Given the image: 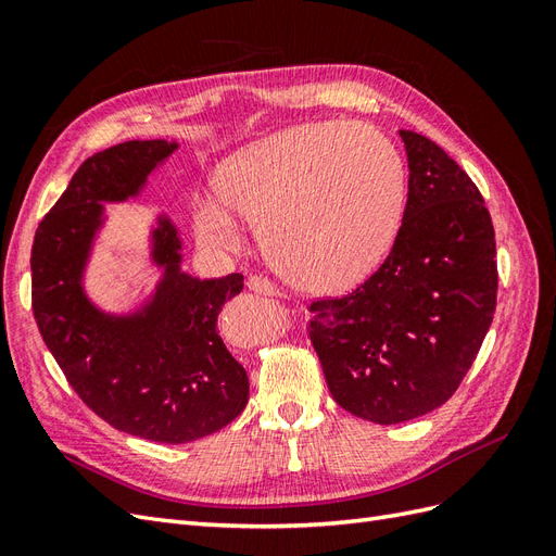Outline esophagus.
<instances>
[{"label": "esophagus", "mask_w": 556, "mask_h": 556, "mask_svg": "<svg viewBox=\"0 0 556 556\" xmlns=\"http://www.w3.org/2000/svg\"><path fill=\"white\" fill-rule=\"evenodd\" d=\"M248 290L255 292V294H264V296H274V294H280L276 285L264 278V276H250L248 278Z\"/></svg>", "instance_id": "34e87169"}]
</instances>
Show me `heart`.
Returning a JSON list of instances; mask_svg holds the SVG:
<instances>
[{"label": "heart", "mask_w": 556, "mask_h": 556, "mask_svg": "<svg viewBox=\"0 0 556 556\" xmlns=\"http://www.w3.org/2000/svg\"><path fill=\"white\" fill-rule=\"evenodd\" d=\"M215 197L194 204L199 239L239 243L243 217L268 262L294 288L327 294L364 280L390 252L406 199V166L371 125L313 123L227 157Z\"/></svg>", "instance_id": "heart-1"}]
</instances>
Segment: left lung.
<instances>
[{"label":"left lung","mask_w":556,"mask_h":556,"mask_svg":"<svg viewBox=\"0 0 556 556\" xmlns=\"http://www.w3.org/2000/svg\"><path fill=\"white\" fill-rule=\"evenodd\" d=\"M408 201L392 252L343 299L313 301L311 343L333 401L408 422L457 392L492 327L496 241L476 182L441 146L399 129Z\"/></svg>","instance_id":"left-lung-1"}]
</instances>
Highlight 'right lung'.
Returning a JSON list of instances; mask_svg holds the SVG:
<instances>
[{
    "mask_svg": "<svg viewBox=\"0 0 556 556\" xmlns=\"http://www.w3.org/2000/svg\"><path fill=\"white\" fill-rule=\"evenodd\" d=\"M178 150L176 141H125L78 166L31 245V308L76 394L115 429L182 445L227 427L245 408V368L217 331L243 276L201 280L182 271V239L166 213L153 217L148 260L157 282L137 306L113 313L88 294L86 274L106 204L139 199Z\"/></svg>",
    "mask_w": 556,
    "mask_h": 556,
    "instance_id": "1",
    "label": "right lung"
}]
</instances>
